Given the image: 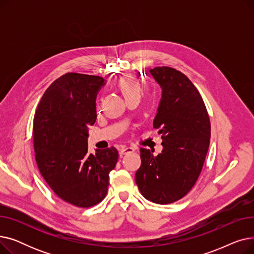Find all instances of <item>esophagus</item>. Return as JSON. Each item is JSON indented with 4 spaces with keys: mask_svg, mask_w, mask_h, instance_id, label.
Segmentation results:
<instances>
[{
    "mask_svg": "<svg viewBox=\"0 0 254 254\" xmlns=\"http://www.w3.org/2000/svg\"><path fill=\"white\" fill-rule=\"evenodd\" d=\"M135 149L131 148V147H122L119 149V154L120 156H123L124 154H127V153H130V152H134Z\"/></svg>",
    "mask_w": 254,
    "mask_h": 254,
    "instance_id": "esophagus-1",
    "label": "esophagus"
}]
</instances>
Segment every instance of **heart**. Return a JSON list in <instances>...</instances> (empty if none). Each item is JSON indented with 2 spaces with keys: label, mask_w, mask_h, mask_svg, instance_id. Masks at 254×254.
I'll return each instance as SVG.
<instances>
[{
  "label": "heart",
  "mask_w": 254,
  "mask_h": 254,
  "mask_svg": "<svg viewBox=\"0 0 254 254\" xmlns=\"http://www.w3.org/2000/svg\"><path fill=\"white\" fill-rule=\"evenodd\" d=\"M117 86L123 92L125 98H128L134 95H140L141 87L137 80L131 76H124L118 80Z\"/></svg>",
  "instance_id": "b5f03b06"
}]
</instances>
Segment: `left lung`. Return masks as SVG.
I'll list each match as a JSON object with an SVG mask.
<instances>
[{
  "label": "left lung",
  "instance_id": "obj_1",
  "mask_svg": "<svg viewBox=\"0 0 254 254\" xmlns=\"http://www.w3.org/2000/svg\"><path fill=\"white\" fill-rule=\"evenodd\" d=\"M162 87L153 127L163 139L162 153L141 148L136 183L142 195L156 204H171L193 188L208 152L211 126L196 87L170 66L149 70Z\"/></svg>",
  "mask_w": 254,
  "mask_h": 254
}]
</instances>
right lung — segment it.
I'll return each instance as SVG.
<instances>
[{
    "mask_svg": "<svg viewBox=\"0 0 254 254\" xmlns=\"http://www.w3.org/2000/svg\"><path fill=\"white\" fill-rule=\"evenodd\" d=\"M105 80L66 73L46 89L34 117L35 157L40 173L63 201L89 208L108 191L115 147L88 153V127L96 123V99Z\"/></svg>",
    "mask_w": 254,
    "mask_h": 254,
    "instance_id": "1",
    "label": "right lung"
}]
</instances>
